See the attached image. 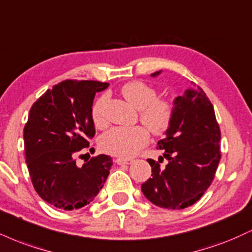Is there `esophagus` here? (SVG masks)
Returning <instances> with one entry per match:
<instances>
[{
  "instance_id": "34e87169",
  "label": "esophagus",
  "mask_w": 252,
  "mask_h": 252,
  "mask_svg": "<svg viewBox=\"0 0 252 252\" xmlns=\"http://www.w3.org/2000/svg\"><path fill=\"white\" fill-rule=\"evenodd\" d=\"M115 162L117 163L118 165H123V164H131L132 162H134V159L131 158H122V157H118V158L115 159Z\"/></svg>"
}]
</instances>
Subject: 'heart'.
Masks as SVG:
<instances>
[{
	"label": "heart",
	"mask_w": 252,
	"mask_h": 252,
	"mask_svg": "<svg viewBox=\"0 0 252 252\" xmlns=\"http://www.w3.org/2000/svg\"><path fill=\"white\" fill-rule=\"evenodd\" d=\"M129 103L139 110V118L154 135H163L170 128L174 120V105L164 98H157L155 88L141 81L128 82L121 89ZM107 95H102L94 103L92 109L93 122L102 128L107 124L104 107ZM149 131L143 126H116L101 137L99 145L104 153L120 157L135 156L149 143Z\"/></svg>",
	"instance_id": "1"
}]
</instances>
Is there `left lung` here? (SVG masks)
<instances>
[{
	"label": "left lung",
	"mask_w": 252,
	"mask_h": 252,
	"mask_svg": "<svg viewBox=\"0 0 252 252\" xmlns=\"http://www.w3.org/2000/svg\"><path fill=\"white\" fill-rule=\"evenodd\" d=\"M174 105V120L157 147L168 164L160 168V162L148 159L151 177L141 189L153 204L177 210L196 203L213 183L220 160V130L213 104L199 87L176 97Z\"/></svg>",
	"instance_id": "obj_1"
}]
</instances>
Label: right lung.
<instances>
[{
    "instance_id": "right-lung-1",
    "label": "right lung",
    "mask_w": 252,
    "mask_h": 252,
    "mask_svg": "<svg viewBox=\"0 0 252 252\" xmlns=\"http://www.w3.org/2000/svg\"><path fill=\"white\" fill-rule=\"evenodd\" d=\"M109 87L97 81L66 80L48 89L32 104L23 130L24 151L36 192L54 207L74 210L89 204L107 181L113 159L77 157L95 135L94 97ZM87 155V154H86Z\"/></svg>"
}]
</instances>
